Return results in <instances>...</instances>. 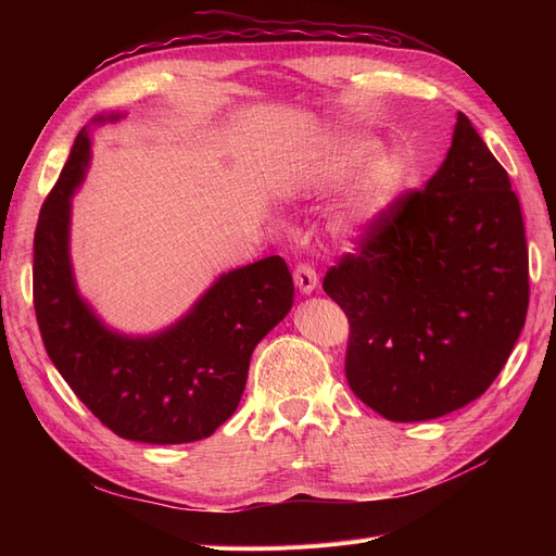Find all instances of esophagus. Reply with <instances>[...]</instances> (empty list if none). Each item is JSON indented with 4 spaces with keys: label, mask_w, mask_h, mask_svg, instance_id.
<instances>
[{
    "label": "esophagus",
    "mask_w": 556,
    "mask_h": 556,
    "mask_svg": "<svg viewBox=\"0 0 556 556\" xmlns=\"http://www.w3.org/2000/svg\"><path fill=\"white\" fill-rule=\"evenodd\" d=\"M317 274L311 264H299L294 268V285L301 294H313L317 290Z\"/></svg>",
    "instance_id": "esophagus-1"
}]
</instances>
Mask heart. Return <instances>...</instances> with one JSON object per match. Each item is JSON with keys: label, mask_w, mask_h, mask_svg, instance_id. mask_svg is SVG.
<instances>
[{"label": "heart", "mask_w": 556, "mask_h": 556, "mask_svg": "<svg viewBox=\"0 0 556 556\" xmlns=\"http://www.w3.org/2000/svg\"><path fill=\"white\" fill-rule=\"evenodd\" d=\"M368 134L317 139L285 157L278 185L285 192L336 190L355 177L331 215L336 237L355 239L378 229L408 188L410 164L399 150H380Z\"/></svg>", "instance_id": "obj_1"}]
</instances>
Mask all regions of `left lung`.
<instances>
[{
	"label": "left lung",
	"mask_w": 556,
	"mask_h": 556,
	"mask_svg": "<svg viewBox=\"0 0 556 556\" xmlns=\"http://www.w3.org/2000/svg\"><path fill=\"white\" fill-rule=\"evenodd\" d=\"M325 292L350 323V390L384 419L447 415L494 382L527 319L529 250L510 178L464 113L441 169Z\"/></svg>",
	"instance_id": "obj_1"
}]
</instances>
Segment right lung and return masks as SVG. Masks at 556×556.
Returning <instances> with one entry per match:
<instances>
[{"label": "right lung", "mask_w": 556, "mask_h": 556, "mask_svg": "<svg viewBox=\"0 0 556 556\" xmlns=\"http://www.w3.org/2000/svg\"><path fill=\"white\" fill-rule=\"evenodd\" d=\"M78 131L35 233V311L50 362L99 422L127 441L178 445L208 439L237 410L252 350L294 304L282 257L223 274L194 306L157 333L129 336L102 323L80 296L70 231L72 197L88 174L90 129Z\"/></svg>", "instance_id": "right-lung-1"}]
</instances>
